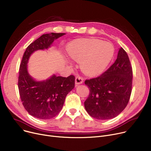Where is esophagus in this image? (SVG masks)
I'll return each instance as SVG.
<instances>
[{
  "label": "esophagus",
  "mask_w": 151,
  "mask_h": 151,
  "mask_svg": "<svg viewBox=\"0 0 151 151\" xmlns=\"http://www.w3.org/2000/svg\"><path fill=\"white\" fill-rule=\"evenodd\" d=\"M83 80H84V79H83V77L78 75V76L76 77V78H75V83H76V84H82V83H83Z\"/></svg>",
  "instance_id": "obj_1"
}]
</instances>
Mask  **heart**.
<instances>
[{
    "label": "heart",
    "instance_id": "1",
    "mask_svg": "<svg viewBox=\"0 0 151 151\" xmlns=\"http://www.w3.org/2000/svg\"><path fill=\"white\" fill-rule=\"evenodd\" d=\"M70 56L81 61L85 73L96 75L102 73L112 60L115 49L109 42L97 39H84L71 42L67 47Z\"/></svg>",
    "mask_w": 151,
    "mask_h": 151
}]
</instances>
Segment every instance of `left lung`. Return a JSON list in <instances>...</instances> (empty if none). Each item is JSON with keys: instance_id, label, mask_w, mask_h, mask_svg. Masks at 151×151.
Instances as JSON below:
<instances>
[{"instance_id": "1", "label": "left lung", "mask_w": 151, "mask_h": 151, "mask_svg": "<svg viewBox=\"0 0 151 151\" xmlns=\"http://www.w3.org/2000/svg\"><path fill=\"white\" fill-rule=\"evenodd\" d=\"M133 71L126 51L121 47L113 64L100 76L86 80L89 95L84 101L87 112L99 120L119 114L129 101L132 90Z\"/></svg>"}]
</instances>
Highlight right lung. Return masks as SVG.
I'll use <instances>...</instances> for the list:
<instances>
[{
  "label": "right lung",
  "instance_id": "1",
  "mask_svg": "<svg viewBox=\"0 0 151 151\" xmlns=\"http://www.w3.org/2000/svg\"><path fill=\"white\" fill-rule=\"evenodd\" d=\"M65 34L51 33L40 37L28 46L19 66L18 84L22 105L31 116L40 119H50L59 113L67 95L74 88L75 78L53 75L46 81L37 82L28 74L27 63L33 52L48 48L55 39Z\"/></svg>",
  "mask_w": 151,
  "mask_h": 151
}]
</instances>
